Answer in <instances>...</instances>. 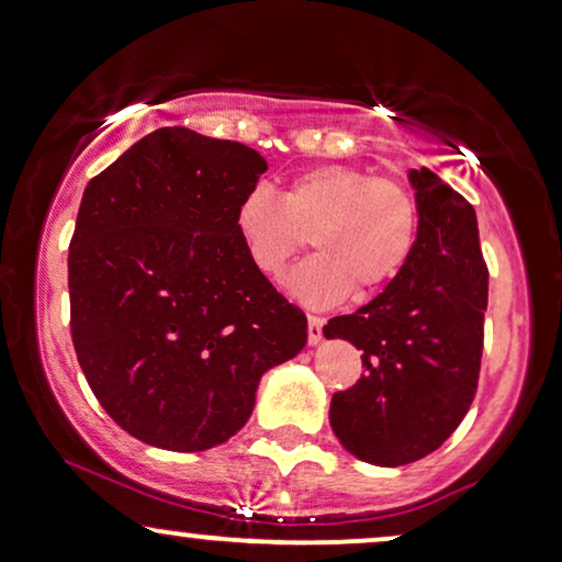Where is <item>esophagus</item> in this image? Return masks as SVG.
Listing matches in <instances>:
<instances>
[{
    "label": "esophagus",
    "instance_id": "obj_1",
    "mask_svg": "<svg viewBox=\"0 0 562 562\" xmlns=\"http://www.w3.org/2000/svg\"><path fill=\"white\" fill-rule=\"evenodd\" d=\"M323 317H317V315H307V341L310 344H321V338H323Z\"/></svg>",
    "mask_w": 562,
    "mask_h": 562
}]
</instances>
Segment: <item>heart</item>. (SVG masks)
<instances>
[{"label": "heart", "mask_w": 562, "mask_h": 562, "mask_svg": "<svg viewBox=\"0 0 562 562\" xmlns=\"http://www.w3.org/2000/svg\"><path fill=\"white\" fill-rule=\"evenodd\" d=\"M237 228L268 279H279L313 234L317 255L289 276V289L313 307H328L349 292H383L404 273L417 247L419 205L401 179L321 164L289 179L281 200L262 187L247 192Z\"/></svg>", "instance_id": "b5f03b06"}]
</instances>
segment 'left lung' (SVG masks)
<instances>
[{
	"label": "left lung",
	"mask_w": 562,
	"mask_h": 562,
	"mask_svg": "<svg viewBox=\"0 0 562 562\" xmlns=\"http://www.w3.org/2000/svg\"><path fill=\"white\" fill-rule=\"evenodd\" d=\"M419 205L412 260L391 286L325 338L362 351L364 375L330 401L341 446L375 467H404L438 450L476 393L487 310V262L467 198L425 169L408 171Z\"/></svg>",
	"instance_id": "obj_1"
}]
</instances>
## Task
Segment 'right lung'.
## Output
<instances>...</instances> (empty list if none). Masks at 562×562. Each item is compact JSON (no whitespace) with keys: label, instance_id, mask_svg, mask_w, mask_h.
Instances as JSON below:
<instances>
[{"label":"right lung","instance_id":"obj_1","mask_svg":"<svg viewBox=\"0 0 562 562\" xmlns=\"http://www.w3.org/2000/svg\"><path fill=\"white\" fill-rule=\"evenodd\" d=\"M266 169L247 145L161 127L82 192L67 258L75 355L109 417L148 446L226 442L262 372L307 344V317L237 228Z\"/></svg>","mask_w":562,"mask_h":562}]
</instances>
